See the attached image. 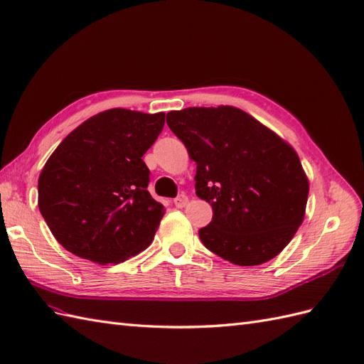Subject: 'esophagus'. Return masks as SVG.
Wrapping results in <instances>:
<instances>
[{"instance_id": "obj_1", "label": "esophagus", "mask_w": 364, "mask_h": 364, "mask_svg": "<svg viewBox=\"0 0 364 364\" xmlns=\"http://www.w3.org/2000/svg\"><path fill=\"white\" fill-rule=\"evenodd\" d=\"M188 201H189V198L186 197L184 193L178 195V197H176V198L173 200V203H175V206H176V208H184L186 204H188Z\"/></svg>"}]
</instances>
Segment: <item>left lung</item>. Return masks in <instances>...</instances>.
I'll use <instances>...</instances> for the list:
<instances>
[{"label":"left lung","instance_id":"8db88e82","mask_svg":"<svg viewBox=\"0 0 364 364\" xmlns=\"http://www.w3.org/2000/svg\"><path fill=\"white\" fill-rule=\"evenodd\" d=\"M166 121L197 163L195 192L213 210L198 230L203 245L238 266L277 257L303 223L309 195L294 149L232 106L172 110Z\"/></svg>","mask_w":364,"mask_h":364}]
</instances>
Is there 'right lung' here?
Returning <instances> with one entry per match:
<instances>
[{
  "label": "right lung",
  "mask_w": 364,
  "mask_h": 364,
  "mask_svg": "<svg viewBox=\"0 0 364 364\" xmlns=\"http://www.w3.org/2000/svg\"><path fill=\"white\" fill-rule=\"evenodd\" d=\"M164 114L110 109L63 139L38 178V208L58 243L98 264L124 262L152 243L164 206L149 193L143 161Z\"/></svg>",
  "instance_id": "add662e5"
}]
</instances>
